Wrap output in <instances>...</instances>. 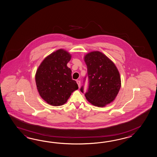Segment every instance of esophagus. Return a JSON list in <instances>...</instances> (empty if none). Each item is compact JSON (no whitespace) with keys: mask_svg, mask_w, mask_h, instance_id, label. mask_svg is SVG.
I'll list each match as a JSON object with an SVG mask.
<instances>
[{"mask_svg":"<svg viewBox=\"0 0 157 157\" xmlns=\"http://www.w3.org/2000/svg\"><path fill=\"white\" fill-rule=\"evenodd\" d=\"M76 82H77V85H78V87H79V88H80V85H81L80 81L77 80V81Z\"/></svg>","mask_w":157,"mask_h":157,"instance_id":"1","label":"esophagus"}]
</instances>
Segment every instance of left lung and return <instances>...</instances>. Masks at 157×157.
Returning a JSON list of instances; mask_svg holds the SVG:
<instances>
[{"instance_id":"left-lung-1","label":"left lung","mask_w":157,"mask_h":157,"mask_svg":"<svg viewBox=\"0 0 157 157\" xmlns=\"http://www.w3.org/2000/svg\"><path fill=\"white\" fill-rule=\"evenodd\" d=\"M87 66L88 88L85 96L92 104L103 107L114 100L121 88V78L116 65L99 51L89 53L84 57ZM84 93V85L80 88Z\"/></svg>"}]
</instances>
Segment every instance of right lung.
Masks as SVG:
<instances>
[{"label":"right lung","instance_id":"right-lung-1","mask_svg":"<svg viewBox=\"0 0 157 157\" xmlns=\"http://www.w3.org/2000/svg\"><path fill=\"white\" fill-rule=\"evenodd\" d=\"M71 55L59 49L47 57L36 71V86L41 98L53 106L64 104L72 93L78 88L67 67Z\"/></svg>","mask_w":157,"mask_h":157}]
</instances>
